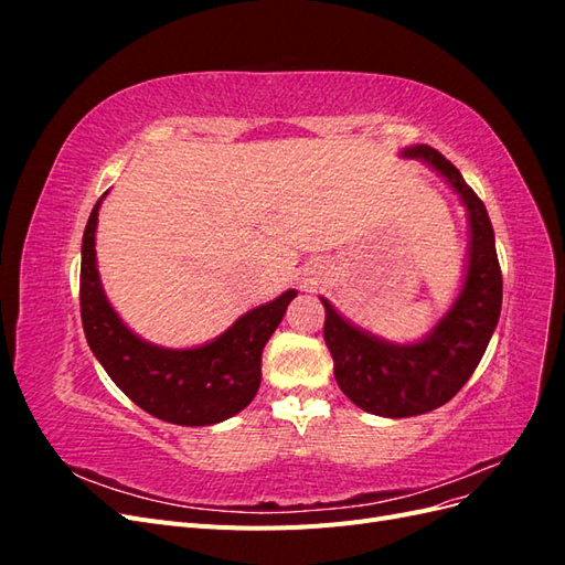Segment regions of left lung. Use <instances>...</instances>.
<instances>
[{
  "mask_svg": "<svg viewBox=\"0 0 565 565\" xmlns=\"http://www.w3.org/2000/svg\"><path fill=\"white\" fill-rule=\"evenodd\" d=\"M403 158L431 164L467 204L469 270L452 309L419 344L396 347L353 328L328 299H320L324 306L322 337L332 353L339 388L365 413L391 419L424 415L446 405L481 363L502 309V270L483 200L436 148H407Z\"/></svg>",
  "mask_w": 565,
  "mask_h": 565,
  "instance_id": "obj_1",
  "label": "left lung"
}]
</instances>
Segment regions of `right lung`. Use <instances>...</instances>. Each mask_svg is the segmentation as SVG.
<instances>
[{
  "instance_id": "right-lung-1",
  "label": "right lung",
  "mask_w": 565,
  "mask_h": 565,
  "mask_svg": "<svg viewBox=\"0 0 565 565\" xmlns=\"http://www.w3.org/2000/svg\"><path fill=\"white\" fill-rule=\"evenodd\" d=\"M100 200L84 228L79 268L82 328L98 363L136 405L162 422L207 426L237 415L259 391L264 347L297 292L287 289L237 318L212 344L185 351L152 347L117 318L100 287L94 249Z\"/></svg>"
}]
</instances>
